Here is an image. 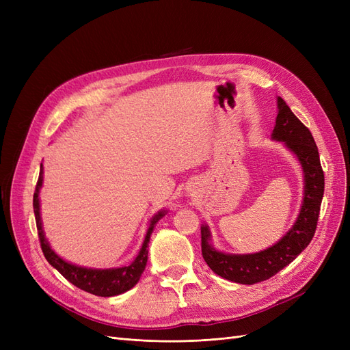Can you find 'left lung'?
Here are the masks:
<instances>
[{"instance_id":"obj_1","label":"left lung","mask_w":350,"mask_h":350,"mask_svg":"<svg viewBox=\"0 0 350 350\" xmlns=\"http://www.w3.org/2000/svg\"><path fill=\"white\" fill-rule=\"evenodd\" d=\"M278 118L271 139L283 142L302 165L305 188L298 219L279 242L254 254H226L210 243V229L201 226V252L203 258L220 278L241 284H254L267 280L291 264L310 245L315 234L324 194V172L320 154L311 131L296 118L282 98H278Z\"/></svg>"}]
</instances>
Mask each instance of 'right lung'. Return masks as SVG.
<instances>
[{
    "label": "right lung",
    "mask_w": 350,
    "mask_h": 350,
    "mask_svg": "<svg viewBox=\"0 0 350 350\" xmlns=\"http://www.w3.org/2000/svg\"><path fill=\"white\" fill-rule=\"evenodd\" d=\"M44 183V167L40 163V172L39 179L36 184V189L33 194V211L36 217V228H38V235L40 241V248L44 252L45 258L51 264L52 267H55L62 276H64L70 283L77 286L79 289L86 291L89 293H93L96 296H115L121 295L126 291H130L133 286L137 284L140 280L142 273L146 269L147 262V254H149V241L150 235L153 232V228L156 221L165 216V211H159L157 215L152 217L149 230H147L143 247L139 252V256L130 264V266H124L118 269H86V267H79L76 264H71L58 257L57 254L51 250L49 243L44 235V229H42V220H40V208H39V189Z\"/></svg>",
    "instance_id": "obj_1"
}]
</instances>
